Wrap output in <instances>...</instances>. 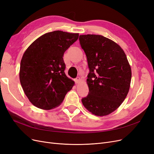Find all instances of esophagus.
I'll return each mask as SVG.
<instances>
[{"mask_svg":"<svg viewBox=\"0 0 154 154\" xmlns=\"http://www.w3.org/2000/svg\"><path fill=\"white\" fill-rule=\"evenodd\" d=\"M74 82H75L76 83H79L81 82V78L80 77H77L75 80H74Z\"/></svg>","mask_w":154,"mask_h":154,"instance_id":"1","label":"esophagus"}]
</instances>
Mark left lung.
Segmentation results:
<instances>
[{"mask_svg":"<svg viewBox=\"0 0 154 154\" xmlns=\"http://www.w3.org/2000/svg\"><path fill=\"white\" fill-rule=\"evenodd\" d=\"M79 40L90 71L89 91L82 103L92 114L109 115L122 105L129 91L132 71L127 56L118 44L102 35H83Z\"/></svg>","mask_w":154,"mask_h":154,"instance_id":"8db88e82","label":"left lung"}]
</instances>
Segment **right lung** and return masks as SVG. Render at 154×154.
<instances>
[{
	"label": "right lung",
	"instance_id": "1",
	"mask_svg": "<svg viewBox=\"0 0 154 154\" xmlns=\"http://www.w3.org/2000/svg\"><path fill=\"white\" fill-rule=\"evenodd\" d=\"M78 33L49 32L35 40L24 52L20 62V82L34 106L44 110L62 103L74 82L65 74L63 54L78 40Z\"/></svg>",
	"mask_w": 154,
	"mask_h": 154
}]
</instances>
